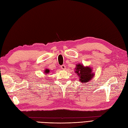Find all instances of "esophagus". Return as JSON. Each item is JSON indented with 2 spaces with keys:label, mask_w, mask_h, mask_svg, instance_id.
Listing matches in <instances>:
<instances>
[{
  "label": "esophagus",
  "mask_w": 128,
  "mask_h": 128,
  "mask_svg": "<svg viewBox=\"0 0 128 128\" xmlns=\"http://www.w3.org/2000/svg\"><path fill=\"white\" fill-rule=\"evenodd\" d=\"M60 68H61V69H62V70L66 69V66H65V65H62V66H60Z\"/></svg>",
  "instance_id": "1"
}]
</instances>
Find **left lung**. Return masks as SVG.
Here are the masks:
<instances>
[{"label":"left lung","instance_id":"left-lung-1","mask_svg":"<svg viewBox=\"0 0 128 128\" xmlns=\"http://www.w3.org/2000/svg\"><path fill=\"white\" fill-rule=\"evenodd\" d=\"M75 73L79 78V81L82 83H86L94 78V73L92 72V68L90 66H85L82 64L78 63L75 68Z\"/></svg>","mask_w":128,"mask_h":128}]
</instances>
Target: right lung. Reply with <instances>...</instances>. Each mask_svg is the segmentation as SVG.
Here are the masks:
<instances>
[{
	"mask_svg": "<svg viewBox=\"0 0 128 128\" xmlns=\"http://www.w3.org/2000/svg\"><path fill=\"white\" fill-rule=\"evenodd\" d=\"M44 73L46 74H49V72H50V70H49L48 69H45V70H44Z\"/></svg>",
	"mask_w": 128,
	"mask_h": 128,
	"instance_id": "add662e5",
	"label": "right lung"
}]
</instances>
